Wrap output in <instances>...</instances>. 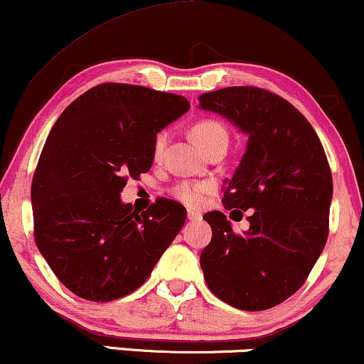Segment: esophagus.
<instances>
[{
    "mask_svg": "<svg viewBox=\"0 0 364 364\" xmlns=\"http://www.w3.org/2000/svg\"><path fill=\"white\" fill-rule=\"evenodd\" d=\"M200 213H197V210H189V213H187V219H189V221H200Z\"/></svg>",
    "mask_w": 364,
    "mask_h": 364,
    "instance_id": "obj_1",
    "label": "esophagus"
}]
</instances>
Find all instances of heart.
I'll return each mask as SVG.
<instances>
[{
	"mask_svg": "<svg viewBox=\"0 0 364 364\" xmlns=\"http://www.w3.org/2000/svg\"><path fill=\"white\" fill-rule=\"evenodd\" d=\"M194 141L205 151L218 141H228V129L216 119H200L191 128ZM168 141V132H160L154 140V159L159 160L164 155ZM210 192L208 182H181L172 189V196L189 208H197L203 203L204 196Z\"/></svg>",
	"mask_w": 364,
	"mask_h": 364,
	"instance_id": "heart-1",
	"label": "heart"
}]
</instances>
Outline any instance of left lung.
Listing matches in <instances>:
<instances>
[{"label":"left lung","mask_w":364,"mask_h":364,"mask_svg":"<svg viewBox=\"0 0 364 364\" xmlns=\"http://www.w3.org/2000/svg\"><path fill=\"white\" fill-rule=\"evenodd\" d=\"M199 102L248 134L223 204L253 209L245 235L221 210L205 214L213 240L200 253L204 280L232 307L267 311L306 284L326 246L333 199L326 151L306 116L267 89L224 87Z\"/></svg>","instance_id":"obj_1"}]
</instances>
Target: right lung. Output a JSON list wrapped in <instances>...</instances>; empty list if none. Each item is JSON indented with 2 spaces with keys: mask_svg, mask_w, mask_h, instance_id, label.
Masks as SVG:
<instances>
[{
  "mask_svg": "<svg viewBox=\"0 0 364 364\" xmlns=\"http://www.w3.org/2000/svg\"><path fill=\"white\" fill-rule=\"evenodd\" d=\"M189 107L177 94L106 82L58 116L31 181L33 232L77 297L111 302L132 294L182 230V204L160 197L140 213L119 192L150 170L156 133Z\"/></svg>",
  "mask_w": 364,
  "mask_h": 364,
  "instance_id": "1",
  "label": "right lung"
}]
</instances>
